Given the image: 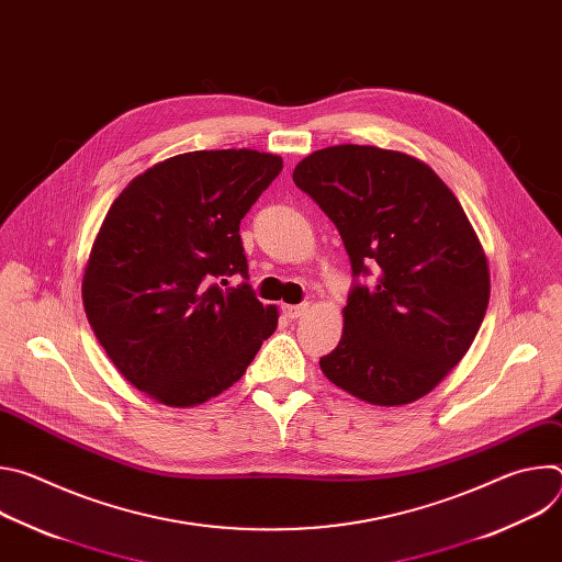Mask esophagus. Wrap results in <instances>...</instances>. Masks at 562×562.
Returning a JSON list of instances; mask_svg holds the SVG:
<instances>
[{"instance_id":"1","label":"esophagus","mask_w":562,"mask_h":562,"mask_svg":"<svg viewBox=\"0 0 562 562\" xmlns=\"http://www.w3.org/2000/svg\"><path fill=\"white\" fill-rule=\"evenodd\" d=\"M282 311H284L286 317L297 319V317H302V315L308 311V304H306V302H300V304H284Z\"/></svg>"}]
</instances>
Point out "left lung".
Wrapping results in <instances>:
<instances>
[{
    "label": "left lung",
    "instance_id": "left-lung-1",
    "mask_svg": "<svg viewBox=\"0 0 562 562\" xmlns=\"http://www.w3.org/2000/svg\"><path fill=\"white\" fill-rule=\"evenodd\" d=\"M293 182L336 224L353 284L323 373L371 405L429 393L469 351L490 304V269L447 184L420 159L378 146L315 150Z\"/></svg>",
    "mask_w": 562,
    "mask_h": 562
}]
</instances>
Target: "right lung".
<instances>
[{
  "label": "right lung",
  "mask_w": 562,
  "mask_h": 562,
  "mask_svg": "<svg viewBox=\"0 0 562 562\" xmlns=\"http://www.w3.org/2000/svg\"><path fill=\"white\" fill-rule=\"evenodd\" d=\"M282 157L193 150L135 178L109 209L85 273L89 323L120 373L171 407L245 375L278 327L249 280L239 222ZM239 274L244 282L227 286Z\"/></svg>",
  "instance_id": "obj_1"
}]
</instances>
